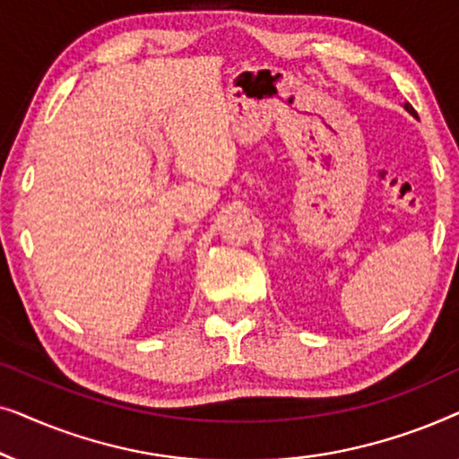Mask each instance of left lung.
<instances>
[{
	"mask_svg": "<svg viewBox=\"0 0 459 459\" xmlns=\"http://www.w3.org/2000/svg\"><path fill=\"white\" fill-rule=\"evenodd\" d=\"M403 108H405L407 112H410V115H411V117H418V115H416V110H413V106H411L410 102H405V106H403Z\"/></svg>",
	"mask_w": 459,
	"mask_h": 459,
	"instance_id": "left-lung-1",
	"label": "left lung"
}]
</instances>
